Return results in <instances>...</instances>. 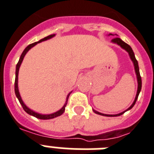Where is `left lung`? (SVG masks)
<instances>
[{
    "mask_svg": "<svg viewBox=\"0 0 154 154\" xmlns=\"http://www.w3.org/2000/svg\"><path fill=\"white\" fill-rule=\"evenodd\" d=\"M109 35H113V34H110ZM112 42L114 43V44H118L119 46H120L122 48H123V49H124L126 51H127V52H128L129 55H130V57H131V60H132L133 63H134V69H135V73H136V75H137V79L138 87H137V94H136V97H135V100H134V103H132V105H131V106H130L128 109H127V110H124V112H122V113H118V114H114V115L104 114V113H100V112L96 111V110H94V109H93V111H94L95 113H97V114L102 115V116H106V117H117V116H120V115H122L123 113H124L126 111H127V110H131V108H132L133 106H134V104L136 103V101H137V100L138 96H139V94L141 91V87H142V80H141V77H140V74L138 62H137V59H136L135 55H134V51H133L131 47L130 46L129 44H127V43H125L124 41H122V40L120 39V38H119V37H115V38H113V39L112 40Z\"/></svg>",
    "mask_w": 154,
    "mask_h": 154,
    "instance_id": "1",
    "label": "left lung"
}]
</instances>
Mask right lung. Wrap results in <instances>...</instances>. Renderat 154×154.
<instances>
[{"label":"right lung","mask_w":154,"mask_h":154,"mask_svg":"<svg viewBox=\"0 0 154 154\" xmlns=\"http://www.w3.org/2000/svg\"><path fill=\"white\" fill-rule=\"evenodd\" d=\"M54 36H55V34H51V35H49V36H48V37L43 38V39L40 40V41H37V42L33 43V44L28 45V46H27V48L24 49V51H23V53L21 54V55H20L18 63H17V66H16V73H15V82H14V91H15V94H16V97H17L19 102H20V103L21 104V106H22V107H23V110H25V112H27L28 114L31 115V116H34V117H37V118L41 119V120H49V119H53V118H54V117H59V116H60L61 114H63V112H64V110H65V106H67V100H68V97H69V96H70V94H71V92L69 93L68 95L67 96L66 102H65V103H64V105L63 106V107H62L60 110H58V111L55 112V113H51V114H41V113H36V112H34V110H30V108L27 107V106L24 104L23 101L22 100L21 97H20V93H19V90H18V72H19V68H20V64H21L22 61H23L24 56H25L26 54L27 53V51H28L30 48H32L33 47L35 46L36 44H37L38 43H41V42H42V41H47V40H48V39H51V38L54 37Z\"/></svg>","instance_id":"obj_1"}]
</instances>
